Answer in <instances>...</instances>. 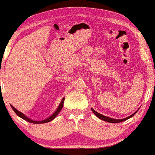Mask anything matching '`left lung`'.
I'll use <instances>...</instances> for the list:
<instances>
[{
  "label": "left lung",
  "mask_w": 155,
  "mask_h": 155,
  "mask_svg": "<svg viewBox=\"0 0 155 155\" xmlns=\"http://www.w3.org/2000/svg\"><path fill=\"white\" fill-rule=\"evenodd\" d=\"M91 110H92V112L94 113V114H95V116H97V117H98V118H99L100 119H101V120H104V121H105V122H110V123H119V122H124V121L127 120V119H130V117H132V116H134V114H135V113H137V111H136V112H135L134 113V114H132L131 116H128V117L125 118V119H111V118H110V117H107V116H103V115H101V114H100V113H97L96 111H95V110H94L92 109V108H91Z\"/></svg>",
  "instance_id": "1"
}]
</instances>
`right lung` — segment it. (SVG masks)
Returning a JSON list of instances; mask_svg holds the SVG:
<instances>
[{
	"mask_svg": "<svg viewBox=\"0 0 155 155\" xmlns=\"http://www.w3.org/2000/svg\"><path fill=\"white\" fill-rule=\"evenodd\" d=\"M63 102H64V98H63V100H62L61 103H60V104L59 105V107H58V108H57V110H56L55 112L54 113V114L52 115V116H51L49 118H48V119H45V120H42V121H33V120H31V119H29V118L27 117L26 116H25V115H24L23 113L19 112L18 110H17L15 109V107H13L12 106V105H11V107H12V109L13 110L14 112L16 113V114L18 115L19 117H21V119H25V121H28V122H30V123H33V124H42V123H46V122H51V121L53 120L54 118H55L56 116H57V115L59 114V113L60 112V110H62V108H63Z\"/></svg>",
	"mask_w": 155,
	"mask_h": 155,
	"instance_id": "right-lung-1",
	"label": "right lung"
}]
</instances>
